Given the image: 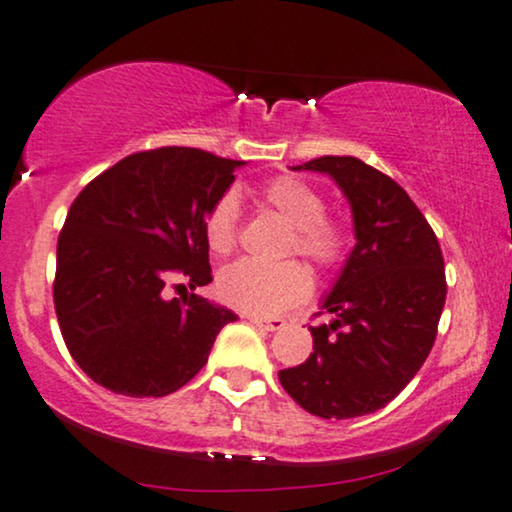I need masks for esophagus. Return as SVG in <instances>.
<instances>
[{"label":"esophagus","mask_w":512,"mask_h":512,"mask_svg":"<svg viewBox=\"0 0 512 512\" xmlns=\"http://www.w3.org/2000/svg\"><path fill=\"white\" fill-rule=\"evenodd\" d=\"M250 323H255V326H260L262 331H281V328H286V319H278V316H274V319H264V316H248Z\"/></svg>","instance_id":"1"}]
</instances>
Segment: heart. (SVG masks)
<instances>
[{
  "label": "heart",
  "instance_id": "b5f03b06",
  "mask_svg": "<svg viewBox=\"0 0 512 512\" xmlns=\"http://www.w3.org/2000/svg\"><path fill=\"white\" fill-rule=\"evenodd\" d=\"M260 196L264 205L293 226L286 255L300 252L321 269H333L345 260L349 231L338 219L326 215V200L309 181L283 174L267 181ZM205 241L215 255H229L238 241V200L224 193L205 217ZM312 290V276L297 260L262 264L238 260L217 276V293L229 307L250 314H278L293 307Z\"/></svg>",
  "mask_w": 512,
  "mask_h": 512
}]
</instances>
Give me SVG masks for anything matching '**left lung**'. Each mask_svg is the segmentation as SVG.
Listing matches in <instances>:
<instances>
[{
  "label": "left lung",
  "instance_id": "1",
  "mask_svg": "<svg viewBox=\"0 0 512 512\" xmlns=\"http://www.w3.org/2000/svg\"><path fill=\"white\" fill-rule=\"evenodd\" d=\"M293 170L338 181L357 245L319 312L335 319L312 328L314 352L278 380L314 416H366L411 383L435 345L446 300L442 248L409 193L359 158L323 155Z\"/></svg>",
  "mask_w": 512,
  "mask_h": 512
}]
</instances>
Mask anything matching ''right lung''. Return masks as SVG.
Returning a JSON list of instances; mask_svg holds the SVG:
<instances>
[{
    "label": "right lung",
    "mask_w": 512,
    "mask_h": 512,
    "mask_svg": "<svg viewBox=\"0 0 512 512\" xmlns=\"http://www.w3.org/2000/svg\"><path fill=\"white\" fill-rule=\"evenodd\" d=\"M241 160L186 146L139 151L89 181L58 234L54 307L70 357L96 385L165 397L208 364L231 309L212 281L205 217ZM170 287L189 296L166 297Z\"/></svg>",
    "instance_id": "1"
}]
</instances>
